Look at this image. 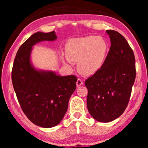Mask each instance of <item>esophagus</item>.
I'll return each instance as SVG.
<instances>
[{"mask_svg":"<svg viewBox=\"0 0 148 148\" xmlns=\"http://www.w3.org/2000/svg\"><path fill=\"white\" fill-rule=\"evenodd\" d=\"M83 84H84V82H83V81H82L81 79H80V78L77 79V82H76V86H77V87L81 86L82 85H83Z\"/></svg>","mask_w":148,"mask_h":148,"instance_id":"1","label":"esophagus"}]
</instances>
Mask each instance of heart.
Masks as SVG:
<instances>
[{"instance_id": "b5f03b06", "label": "heart", "mask_w": 148, "mask_h": 148, "mask_svg": "<svg viewBox=\"0 0 148 148\" xmlns=\"http://www.w3.org/2000/svg\"><path fill=\"white\" fill-rule=\"evenodd\" d=\"M109 46L101 36H87L69 40L65 46L68 64L77 62L79 72L85 75H92L102 69L106 61Z\"/></svg>"}]
</instances>
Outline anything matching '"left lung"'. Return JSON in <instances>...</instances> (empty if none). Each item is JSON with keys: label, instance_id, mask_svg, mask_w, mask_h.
Masks as SVG:
<instances>
[{"label": "left lung", "instance_id": "left-lung-1", "mask_svg": "<svg viewBox=\"0 0 148 148\" xmlns=\"http://www.w3.org/2000/svg\"><path fill=\"white\" fill-rule=\"evenodd\" d=\"M111 46L102 69L87 78V109L97 121L110 122L123 113L136 77L133 51L118 32L107 30Z\"/></svg>", "mask_w": 148, "mask_h": 148}]
</instances>
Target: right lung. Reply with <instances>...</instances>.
Here are the masks:
<instances>
[{
	"label": "right lung",
	"mask_w": 148,
	"mask_h": 148,
	"mask_svg": "<svg viewBox=\"0 0 148 148\" xmlns=\"http://www.w3.org/2000/svg\"><path fill=\"white\" fill-rule=\"evenodd\" d=\"M56 39L54 31L32 34L20 46L12 71V84L22 110L32 123L44 128L56 126L63 118L77 79L74 75L60 76L36 71L31 65L32 46Z\"/></svg>",
	"instance_id": "obj_1"
}]
</instances>
